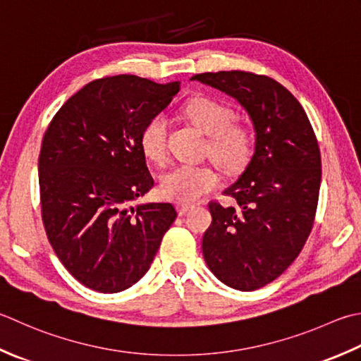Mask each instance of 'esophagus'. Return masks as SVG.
<instances>
[{"label": "esophagus", "instance_id": "1", "mask_svg": "<svg viewBox=\"0 0 361 361\" xmlns=\"http://www.w3.org/2000/svg\"><path fill=\"white\" fill-rule=\"evenodd\" d=\"M176 208H178L180 214H186L192 207H190V204H188V203H178V207H176Z\"/></svg>", "mask_w": 361, "mask_h": 361}]
</instances>
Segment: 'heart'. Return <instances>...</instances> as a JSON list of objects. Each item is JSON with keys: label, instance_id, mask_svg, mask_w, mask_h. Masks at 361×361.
Wrapping results in <instances>:
<instances>
[{"label": "heart", "instance_id": "1", "mask_svg": "<svg viewBox=\"0 0 361 361\" xmlns=\"http://www.w3.org/2000/svg\"><path fill=\"white\" fill-rule=\"evenodd\" d=\"M183 114L208 134V150L228 171H238L252 158L255 131L247 122L235 120L230 104L214 97L197 95L183 106ZM167 118H148L139 133V147L153 162L166 158ZM221 183V173L209 164H178L161 176V190L169 199L190 203L199 200Z\"/></svg>", "mask_w": 361, "mask_h": 361}]
</instances>
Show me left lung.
<instances>
[{"mask_svg": "<svg viewBox=\"0 0 361 361\" xmlns=\"http://www.w3.org/2000/svg\"><path fill=\"white\" fill-rule=\"evenodd\" d=\"M192 80L236 98L257 133L255 153L225 194L235 207L209 202L202 241L216 277L255 291L283 274L312 233L321 186V152L307 112L272 78L243 70L199 73Z\"/></svg>", "mask_w": 361, "mask_h": 361, "instance_id": "left-lung-1", "label": "left lung"}]
</instances>
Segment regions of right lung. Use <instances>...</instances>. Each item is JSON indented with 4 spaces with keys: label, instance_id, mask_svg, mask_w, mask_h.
Wrapping results in <instances>:
<instances>
[{
    "label": "right lung",
    "instance_id": "1",
    "mask_svg": "<svg viewBox=\"0 0 361 361\" xmlns=\"http://www.w3.org/2000/svg\"><path fill=\"white\" fill-rule=\"evenodd\" d=\"M178 90V81L100 78L62 104L42 139L47 238L63 267L94 291L118 293L142 279L175 221L172 203L131 202L154 185L139 133Z\"/></svg>",
    "mask_w": 361,
    "mask_h": 361
}]
</instances>
